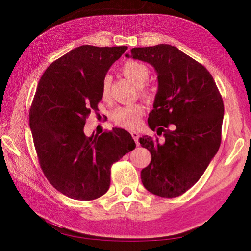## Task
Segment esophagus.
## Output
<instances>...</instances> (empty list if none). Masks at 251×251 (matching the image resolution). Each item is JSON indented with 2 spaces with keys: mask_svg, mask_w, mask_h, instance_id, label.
<instances>
[{
  "mask_svg": "<svg viewBox=\"0 0 251 251\" xmlns=\"http://www.w3.org/2000/svg\"><path fill=\"white\" fill-rule=\"evenodd\" d=\"M131 135H132L133 139L135 140L136 144H137V146H139V142H138V138H139V133H138V132H136V131H132V132H131Z\"/></svg>",
  "mask_w": 251,
  "mask_h": 251,
  "instance_id": "34e87169",
  "label": "esophagus"
}]
</instances>
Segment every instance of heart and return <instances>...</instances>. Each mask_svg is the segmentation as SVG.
Returning <instances> with one entry per match:
<instances>
[{"label": "heart", "mask_w": 251, "mask_h": 251, "mask_svg": "<svg viewBox=\"0 0 251 251\" xmlns=\"http://www.w3.org/2000/svg\"><path fill=\"white\" fill-rule=\"evenodd\" d=\"M123 71L125 76L131 80L134 85L141 86L142 83L146 81L149 77V69L142 65L141 63L135 62V60H130L126 62L123 66ZM110 82L111 79L109 76H105L101 83V94L103 97H107L109 95L110 91ZM143 93H146L143 91ZM143 114V107L139 103L128 104L125 107L117 108L113 112L112 118L117 126L128 128V130H133L140 125L141 116Z\"/></svg>", "instance_id": "heart-1"}]
</instances>
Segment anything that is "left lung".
Segmentation results:
<instances>
[{
	"instance_id": "left-lung-1",
	"label": "left lung",
	"mask_w": 251,
	"mask_h": 251,
	"mask_svg": "<svg viewBox=\"0 0 251 251\" xmlns=\"http://www.w3.org/2000/svg\"><path fill=\"white\" fill-rule=\"evenodd\" d=\"M126 57L150 64L158 90L148 124L158 138H140L151 160L141 173L151 194L173 198L198 181L221 143L224 104L211 74L201 64L168 44L133 48Z\"/></svg>"
}]
</instances>
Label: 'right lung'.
<instances>
[{"mask_svg":"<svg viewBox=\"0 0 251 251\" xmlns=\"http://www.w3.org/2000/svg\"><path fill=\"white\" fill-rule=\"evenodd\" d=\"M126 49L83 45L53 62L37 85L29 113L36 154L53 187L71 199L107 193L112 164L136 147L124 128L90 137L83 131L102 98L103 78Z\"/></svg>","mask_w":251,"mask_h":251,"instance_id":"1","label":"right lung"}]
</instances>
